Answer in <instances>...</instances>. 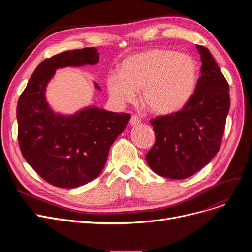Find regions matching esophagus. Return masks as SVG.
Masks as SVG:
<instances>
[{"mask_svg":"<svg viewBox=\"0 0 252 252\" xmlns=\"http://www.w3.org/2000/svg\"><path fill=\"white\" fill-rule=\"evenodd\" d=\"M129 124H130L131 126H137V125L141 124V118H140L138 115H136V114L131 115V117H130V121H129Z\"/></svg>","mask_w":252,"mask_h":252,"instance_id":"obj_1","label":"esophagus"}]
</instances>
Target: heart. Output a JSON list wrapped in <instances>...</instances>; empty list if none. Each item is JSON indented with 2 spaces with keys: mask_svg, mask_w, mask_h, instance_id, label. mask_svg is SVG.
I'll list each match as a JSON object with an SVG mask.
<instances>
[{
  "mask_svg": "<svg viewBox=\"0 0 252 252\" xmlns=\"http://www.w3.org/2000/svg\"><path fill=\"white\" fill-rule=\"evenodd\" d=\"M198 81V66L193 57L171 50L151 49L127 57L119 74L107 78V90L118 105L141 101L155 114L175 113L193 97Z\"/></svg>",
  "mask_w": 252,
  "mask_h": 252,
  "instance_id": "obj_1",
  "label": "heart"
}]
</instances>
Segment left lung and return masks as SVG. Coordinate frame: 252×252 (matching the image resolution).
I'll list each match as a JSON object with an SVG mask.
<instances>
[{
  "instance_id": "obj_1",
  "label": "left lung",
  "mask_w": 252,
  "mask_h": 252,
  "mask_svg": "<svg viewBox=\"0 0 252 252\" xmlns=\"http://www.w3.org/2000/svg\"><path fill=\"white\" fill-rule=\"evenodd\" d=\"M196 47L202 65L193 97L180 111L150 121L156 140L146 161L167 179L189 178L210 162L220 150L230 109L228 82L209 50Z\"/></svg>"
}]
</instances>
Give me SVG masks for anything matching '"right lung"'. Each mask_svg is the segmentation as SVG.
I'll return each instance as SVG.
<instances>
[{
    "label": "right lung",
    "instance_id": "add662e5",
    "mask_svg": "<svg viewBox=\"0 0 252 252\" xmlns=\"http://www.w3.org/2000/svg\"><path fill=\"white\" fill-rule=\"evenodd\" d=\"M95 47L62 52L37 65L17 103L18 143L24 159L46 182L76 188L96 179L109 149L125 130L128 113L87 107L72 115L53 111L46 87L58 68L95 65ZM100 90V87L95 84Z\"/></svg>",
    "mask_w": 252,
    "mask_h": 252
}]
</instances>
